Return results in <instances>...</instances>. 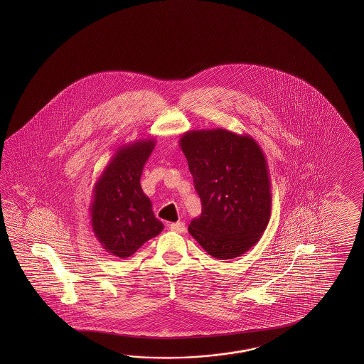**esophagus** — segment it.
I'll list each match as a JSON object with an SVG mask.
<instances>
[{
    "instance_id": "1",
    "label": "esophagus",
    "mask_w": 364,
    "mask_h": 364,
    "mask_svg": "<svg viewBox=\"0 0 364 364\" xmlns=\"http://www.w3.org/2000/svg\"><path fill=\"white\" fill-rule=\"evenodd\" d=\"M169 229H171V232H183L186 230L185 224L183 223H171L169 224Z\"/></svg>"
}]
</instances>
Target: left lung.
I'll use <instances>...</instances> for the list:
<instances>
[{
    "mask_svg": "<svg viewBox=\"0 0 364 364\" xmlns=\"http://www.w3.org/2000/svg\"><path fill=\"white\" fill-rule=\"evenodd\" d=\"M201 200L188 232L209 255H243L262 238L272 210L271 179L260 146L248 134L191 130L179 138Z\"/></svg>",
    "mask_w": 364,
    "mask_h": 364,
    "instance_id": "obj_1",
    "label": "left lung"
}]
</instances>
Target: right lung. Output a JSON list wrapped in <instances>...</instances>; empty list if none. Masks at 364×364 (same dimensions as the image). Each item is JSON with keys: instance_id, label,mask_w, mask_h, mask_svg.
Segmentation results:
<instances>
[{"instance_id": "obj_1", "label": "right lung", "mask_w": 364, "mask_h": 364, "mask_svg": "<svg viewBox=\"0 0 364 364\" xmlns=\"http://www.w3.org/2000/svg\"><path fill=\"white\" fill-rule=\"evenodd\" d=\"M156 146L152 138L124 144L112 156L93 187L90 207L95 237L112 255H134L147 240L163 232L140 177Z\"/></svg>"}]
</instances>
